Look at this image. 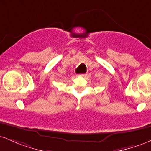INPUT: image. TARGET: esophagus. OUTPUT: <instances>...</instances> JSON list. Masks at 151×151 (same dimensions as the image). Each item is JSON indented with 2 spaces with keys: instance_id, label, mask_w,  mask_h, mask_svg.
<instances>
[{
  "instance_id": "34e87169",
  "label": "esophagus",
  "mask_w": 151,
  "mask_h": 151,
  "mask_svg": "<svg viewBox=\"0 0 151 151\" xmlns=\"http://www.w3.org/2000/svg\"><path fill=\"white\" fill-rule=\"evenodd\" d=\"M80 76H81V77H86V76H87V74L86 73H84V74H81V75H79Z\"/></svg>"
}]
</instances>
